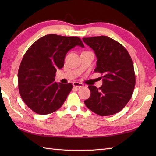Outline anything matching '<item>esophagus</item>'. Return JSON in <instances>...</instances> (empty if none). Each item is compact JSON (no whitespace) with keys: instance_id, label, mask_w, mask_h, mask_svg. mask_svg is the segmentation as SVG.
<instances>
[{"instance_id":"obj_1","label":"esophagus","mask_w":156,"mask_h":156,"mask_svg":"<svg viewBox=\"0 0 156 156\" xmlns=\"http://www.w3.org/2000/svg\"><path fill=\"white\" fill-rule=\"evenodd\" d=\"M73 86L75 87L80 88V87H83V84L80 83H78V82H74V83H73Z\"/></svg>"}]
</instances>
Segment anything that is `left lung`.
<instances>
[{"label":"left lung","mask_w":156,"mask_h":156,"mask_svg":"<svg viewBox=\"0 0 156 156\" xmlns=\"http://www.w3.org/2000/svg\"><path fill=\"white\" fill-rule=\"evenodd\" d=\"M98 58L95 72L102 74V85H89L91 95L84 104L101 116L120 112L130 100L136 85L133 64L127 50L113 39L105 36L83 38Z\"/></svg>","instance_id":"1"}]
</instances>
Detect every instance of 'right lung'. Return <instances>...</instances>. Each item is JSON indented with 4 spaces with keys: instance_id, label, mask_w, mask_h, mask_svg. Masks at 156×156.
<instances>
[{
    "instance_id": "1",
    "label": "right lung",
    "mask_w": 156,
    "mask_h": 156,
    "mask_svg": "<svg viewBox=\"0 0 156 156\" xmlns=\"http://www.w3.org/2000/svg\"><path fill=\"white\" fill-rule=\"evenodd\" d=\"M76 45L84 47L78 37L51 34L38 39L26 51L18 72V89L33 112L49 114L64 103L73 85L56 83L55 76L64 66L67 53Z\"/></svg>"
}]
</instances>
